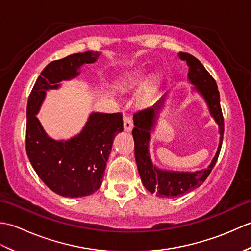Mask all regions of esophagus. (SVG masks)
<instances>
[{"mask_svg": "<svg viewBox=\"0 0 251 251\" xmlns=\"http://www.w3.org/2000/svg\"><path fill=\"white\" fill-rule=\"evenodd\" d=\"M123 123H124V130L129 132L134 128V123H132L131 117L128 115H125L124 119H123Z\"/></svg>", "mask_w": 251, "mask_h": 251, "instance_id": "obj_1", "label": "esophagus"}]
</instances>
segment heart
Here are the masks:
<instances>
[{"instance_id": "heart-1", "label": "heart", "mask_w": 251, "mask_h": 251, "mask_svg": "<svg viewBox=\"0 0 251 251\" xmlns=\"http://www.w3.org/2000/svg\"><path fill=\"white\" fill-rule=\"evenodd\" d=\"M143 75H145V74H143V72L141 71L132 72L128 76L122 78L121 81L117 82L116 88L121 90V92H127V90L135 87L136 85L140 84L143 78ZM162 79H163L162 74L159 72H155L153 73L150 76V78L146 82L140 96V102L142 104H148L152 100V98L155 96L157 92L159 85L162 83Z\"/></svg>"}]
</instances>
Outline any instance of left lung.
<instances>
[{
	"label": "left lung",
	"mask_w": 251,
	"mask_h": 251,
	"mask_svg": "<svg viewBox=\"0 0 251 251\" xmlns=\"http://www.w3.org/2000/svg\"><path fill=\"white\" fill-rule=\"evenodd\" d=\"M179 57L181 60H184L188 63L189 81L194 85L196 92L200 93L205 99L211 116L219 125L220 142L214 159L206 169H201L195 173L161 170L153 166L151 162L150 154H149V141H150L151 130L155 124L158 112L164 103V97L152 108L138 111L135 113V127L132 129V137L135 141V157L138 172H139L145 188L151 193H156L159 197L182 195L201 185L217 163L222 146L223 132H225V120H223L220 106V94L215 78L194 56L188 54V52H180Z\"/></svg>",
	"instance_id": "8db88e82"
}]
</instances>
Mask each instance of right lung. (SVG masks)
<instances>
[{"instance_id": "obj_1", "label": "right lung", "mask_w": 251, "mask_h": 251, "mask_svg": "<svg viewBox=\"0 0 251 251\" xmlns=\"http://www.w3.org/2000/svg\"><path fill=\"white\" fill-rule=\"evenodd\" d=\"M97 51L73 54L49 63L37 77L26 105L25 151L40 179L65 197L93 194L102 183L105 165L116 134L123 131V115L95 112L78 135L66 141L52 140L35 116L46 90L78 75L84 63H93Z\"/></svg>"}]
</instances>
